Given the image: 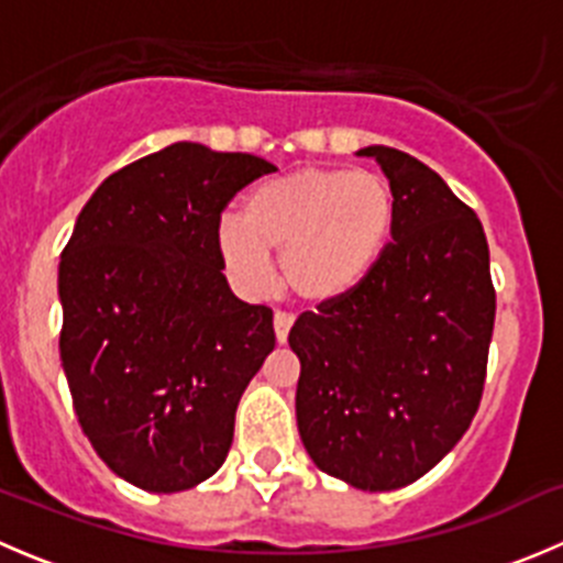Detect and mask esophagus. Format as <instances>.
<instances>
[{
  "label": "esophagus",
  "instance_id": "1",
  "mask_svg": "<svg viewBox=\"0 0 563 563\" xmlns=\"http://www.w3.org/2000/svg\"><path fill=\"white\" fill-rule=\"evenodd\" d=\"M272 323H275V338L277 343H286L288 340V332H291V323H294V316L288 313H275V318H272Z\"/></svg>",
  "mask_w": 563,
  "mask_h": 563
}]
</instances>
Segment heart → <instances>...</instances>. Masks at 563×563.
<instances>
[{
  "mask_svg": "<svg viewBox=\"0 0 563 563\" xmlns=\"http://www.w3.org/2000/svg\"><path fill=\"white\" fill-rule=\"evenodd\" d=\"M397 225V198L384 176L308 166L247 192L242 218L214 229V250L236 291L247 297L283 283L305 305H332L360 291L382 266Z\"/></svg>",
  "mask_w": 563,
  "mask_h": 563,
  "instance_id": "1",
  "label": "heart"
}]
</instances>
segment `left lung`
Instances as JSON below:
<instances>
[{
    "instance_id": "8db88e82",
    "label": "left lung",
    "mask_w": 563,
    "mask_h": 563,
    "mask_svg": "<svg viewBox=\"0 0 563 563\" xmlns=\"http://www.w3.org/2000/svg\"><path fill=\"white\" fill-rule=\"evenodd\" d=\"M397 198L382 266L351 297L297 318V424L323 474L371 493L428 474L463 439L485 389L496 321L490 250L474 209L391 146H365Z\"/></svg>"
}]
</instances>
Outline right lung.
I'll list each match as a JSON object with an SVG mask.
<instances>
[{
  "mask_svg": "<svg viewBox=\"0 0 563 563\" xmlns=\"http://www.w3.org/2000/svg\"><path fill=\"white\" fill-rule=\"evenodd\" d=\"M269 172L179 141L108 176L62 250L73 408L100 460L141 490H187L223 465L242 391L275 349L272 310L231 294L214 250L220 212Z\"/></svg>",
  "mask_w": 563,
  "mask_h": 563,
  "instance_id": "right-lung-1",
  "label": "right lung"
}]
</instances>
